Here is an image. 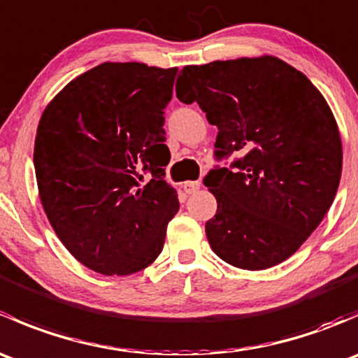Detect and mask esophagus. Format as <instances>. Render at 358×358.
<instances>
[{
	"label": "esophagus",
	"instance_id": "34e87169",
	"mask_svg": "<svg viewBox=\"0 0 358 358\" xmlns=\"http://www.w3.org/2000/svg\"><path fill=\"white\" fill-rule=\"evenodd\" d=\"M182 187L187 194H194L201 189V182H185Z\"/></svg>",
	"mask_w": 358,
	"mask_h": 358
}]
</instances>
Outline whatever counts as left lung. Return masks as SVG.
Listing matches in <instances>:
<instances>
[{
	"label": "left lung",
	"mask_w": 358,
	"mask_h": 358,
	"mask_svg": "<svg viewBox=\"0 0 358 358\" xmlns=\"http://www.w3.org/2000/svg\"><path fill=\"white\" fill-rule=\"evenodd\" d=\"M180 102H197L218 128L215 156L239 152L204 185L216 197L206 236L243 270L275 266L298 251L333 204L341 136L333 110L303 72L272 55L185 66Z\"/></svg>",
	"instance_id": "left-lung-1"
}]
</instances>
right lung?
<instances>
[{
  "label": "right lung",
  "mask_w": 358,
  "mask_h": 358,
  "mask_svg": "<svg viewBox=\"0 0 358 358\" xmlns=\"http://www.w3.org/2000/svg\"><path fill=\"white\" fill-rule=\"evenodd\" d=\"M178 69L103 62L46 106L34 142L39 199L72 256L103 275H129L161 255L178 213L164 180V107ZM142 171L153 180L139 183Z\"/></svg>",
  "instance_id": "obj_1"
}]
</instances>
